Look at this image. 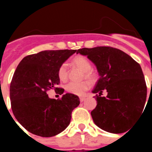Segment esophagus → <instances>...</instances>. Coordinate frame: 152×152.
Returning <instances> with one entry per match:
<instances>
[{
  "mask_svg": "<svg viewBox=\"0 0 152 152\" xmlns=\"http://www.w3.org/2000/svg\"><path fill=\"white\" fill-rule=\"evenodd\" d=\"M85 99H86V98L84 97V96H80V102L84 101V100H85Z\"/></svg>",
  "mask_w": 152,
  "mask_h": 152,
  "instance_id": "34e87169",
  "label": "esophagus"
}]
</instances>
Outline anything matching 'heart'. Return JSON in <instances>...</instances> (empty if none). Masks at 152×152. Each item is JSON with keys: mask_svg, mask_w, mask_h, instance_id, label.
<instances>
[{"mask_svg": "<svg viewBox=\"0 0 152 152\" xmlns=\"http://www.w3.org/2000/svg\"><path fill=\"white\" fill-rule=\"evenodd\" d=\"M74 64L78 67L84 72V75L91 80H94L95 74L91 72L92 64L91 61L84 56H76L73 59ZM58 77L62 81L66 80L68 78V64L66 62L61 63L58 69ZM91 82L89 80H83L80 82H69L65 86V90L68 93L75 95H83L86 91L91 88Z\"/></svg>", "mask_w": 152, "mask_h": 152, "instance_id": "b5f03b06", "label": "heart"}]
</instances>
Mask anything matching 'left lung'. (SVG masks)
<instances>
[{"label": "left lung", "mask_w": 152, "mask_h": 152, "mask_svg": "<svg viewBox=\"0 0 152 152\" xmlns=\"http://www.w3.org/2000/svg\"><path fill=\"white\" fill-rule=\"evenodd\" d=\"M77 53L88 56L100 76L92 91L96 94L97 103L91 111L95 124L111 133H123L129 129L144 113L147 97L140 64L124 52L110 46L83 48ZM103 90L107 92V97L102 96Z\"/></svg>", "instance_id": "left-lung-1"}]
</instances>
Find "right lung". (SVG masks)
<instances>
[{"label":"right lung","mask_w":152,"mask_h":152,"mask_svg":"<svg viewBox=\"0 0 152 152\" xmlns=\"http://www.w3.org/2000/svg\"><path fill=\"white\" fill-rule=\"evenodd\" d=\"M77 50H46L26 56L18 64L10 86L13 113L27 131L42 137H52L69 125L72 113L80 103L78 96L65 94L61 98L50 99L47 91L64 90L58 69Z\"/></svg>","instance_id":"right-lung-1"}]
</instances>
